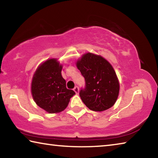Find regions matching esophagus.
Masks as SVG:
<instances>
[{
    "instance_id": "1",
    "label": "esophagus",
    "mask_w": 158,
    "mask_h": 158,
    "mask_svg": "<svg viewBox=\"0 0 158 158\" xmlns=\"http://www.w3.org/2000/svg\"><path fill=\"white\" fill-rule=\"evenodd\" d=\"M74 91L77 94H78L79 93V87L77 86V85H76V86L74 88Z\"/></svg>"
}]
</instances>
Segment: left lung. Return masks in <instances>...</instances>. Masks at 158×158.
<instances>
[{"label":"left lung","mask_w":158,"mask_h":158,"mask_svg":"<svg viewBox=\"0 0 158 158\" xmlns=\"http://www.w3.org/2000/svg\"><path fill=\"white\" fill-rule=\"evenodd\" d=\"M77 66L85 79V86L79 92L85 105L95 111L111 108L119 93L118 80L111 64L100 56L88 53Z\"/></svg>","instance_id":"8db88e82"}]
</instances>
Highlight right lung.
Instances as JSON below:
<instances>
[{"mask_svg": "<svg viewBox=\"0 0 158 158\" xmlns=\"http://www.w3.org/2000/svg\"><path fill=\"white\" fill-rule=\"evenodd\" d=\"M61 70L62 66L56 59L47 60L37 69L32 80L31 92L34 101L50 114L63 111L69 99L75 94L74 90L66 88Z\"/></svg>", "mask_w": 158, "mask_h": 158, "instance_id": "obj_1", "label": "right lung"}]
</instances>
